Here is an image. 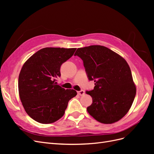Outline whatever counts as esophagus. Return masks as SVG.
<instances>
[{"instance_id": "1", "label": "esophagus", "mask_w": 154, "mask_h": 154, "mask_svg": "<svg viewBox=\"0 0 154 154\" xmlns=\"http://www.w3.org/2000/svg\"><path fill=\"white\" fill-rule=\"evenodd\" d=\"M78 94L80 95V96H83V94H85V92H84V91H83V90H81L80 91H78Z\"/></svg>"}]
</instances>
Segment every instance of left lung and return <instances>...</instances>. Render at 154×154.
Here are the masks:
<instances>
[{"label":"left lung","mask_w":154,"mask_h":154,"mask_svg":"<svg viewBox=\"0 0 154 154\" xmlns=\"http://www.w3.org/2000/svg\"><path fill=\"white\" fill-rule=\"evenodd\" d=\"M74 56L83 62L88 80L94 89L86 91L92 98L87 112L104 124L118 122L127 114L136 94L132 72L126 60L102 45L78 48Z\"/></svg>","instance_id":"8db88e82"}]
</instances>
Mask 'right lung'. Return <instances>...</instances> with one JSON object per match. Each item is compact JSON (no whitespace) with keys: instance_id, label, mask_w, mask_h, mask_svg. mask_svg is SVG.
<instances>
[{"instance_id":"1","label":"right lung","mask_w":154,"mask_h":154,"mask_svg":"<svg viewBox=\"0 0 154 154\" xmlns=\"http://www.w3.org/2000/svg\"><path fill=\"white\" fill-rule=\"evenodd\" d=\"M76 48H45L37 51L22 66L18 76V92L23 106L36 122L49 124L61 118L69 101L76 96L73 89L57 85L60 67Z\"/></svg>"}]
</instances>
